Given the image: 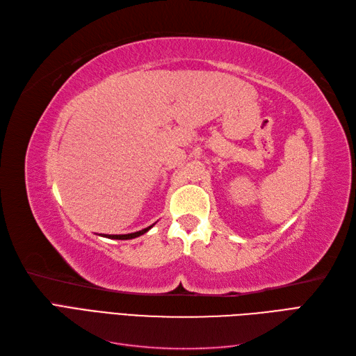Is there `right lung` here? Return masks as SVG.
Returning <instances> with one entry per match:
<instances>
[{"label":"right lung","instance_id":"right-lung-1","mask_svg":"<svg viewBox=\"0 0 356 356\" xmlns=\"http://www.w3.org/2000/svg\"><path fill=\"white\" fill-rule=\"evenodd\" d=\"M153 225H149V227L144 229V230H139V232H135V233H129V234H105L106 238H111V239H118V241H126V239H134V238H138V236H141L144 233H147L149 229H152Z\"/></svg>","mask_w":356,"mask_h":356}]
</instances>
